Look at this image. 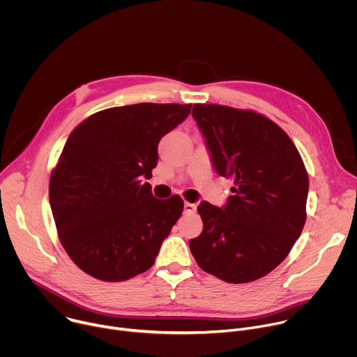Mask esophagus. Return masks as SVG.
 <instances>
[{
  "label": "esophagus",
  "instance_id": "1",
  "mask_svg": "<svg viewBox=\"0 0 357 357\" xmlns=\"http://www.w3.org/2000/svg\"><path fill=\"white\" fill-rule=\"evenodd\" d=\"M195 211H196V205H195V203L185 202V213H193Z\"/></svg>",
  "mask_w": 357,
  "mask_h": 357
}]
</instances>
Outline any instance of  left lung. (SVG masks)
Masks as SVG:
<instances>
[{"instance_id": "8db88e82", "label": "left lung", "mask_w": 357, "mask_h": 357, "mask_svg": "<svg viewBox=\"0 0 357 357\" xmlns=\"http://www.w3.org/2000/svg\"><path fill=\"white\" fill-rule=\"evenodd\" d=\"M192 116L215 171L234 186L220 209L203 200L200 236L189 241L197 266L243 284L273 271L288 256L307 220L310 179L287 132L251 110L193 105Z\"/></svg>"}]
</instances>
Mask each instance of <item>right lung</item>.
I'll list each match as a JSON object with an SVG mask.
<instances>
[{
  "instance_id": "obj_1",
  "label": "right lung",
  "mask_w": 357,
  "mask_h": 357,
  "mask_svg": "<svg viewBox=\"0 0 357 357\" xmlns=\"http://www.w3.org/2000/svg\"><path fill=\"white\" fill-rule=\"evenodd\" d=\"M192 105L139 103L101 110L69 135L49 181L61 243L86 274L130 280L155 263L183 200L157 199L151 185L160 139Z\"/></svg>"
}]
</instances>
